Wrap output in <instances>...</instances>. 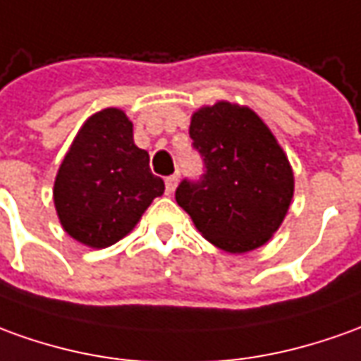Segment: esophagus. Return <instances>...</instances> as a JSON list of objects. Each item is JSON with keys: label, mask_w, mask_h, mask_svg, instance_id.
Segmentation results:
<instances>
[{"label": "esophagus", "mask_w": 361, "mask_h": 361, "mask_svg": "<svg viewBox=\"0 0 361 361\" xmlns=\"http://www.w3.org/2000/svg\"><path fill=\"white\" fill-rule=\"evenodd\" d=\"M176 185H178V176H166L165 178V188H166V195H173L175 192Z\"/></svg>", "instance_id": "34e87169"}]
</instances>
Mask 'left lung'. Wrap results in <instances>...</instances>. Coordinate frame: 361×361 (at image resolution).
I'll return each mask as SVG.
<instances>
[{
  "label": "left lung",
  "mask_w": 361,
  "mask_h": 361,
  "mask_svg": "<svg viewBox=\"0 0 361 361\" xmlns=\"http://www.w3.org/2000/svg\"><path fill=\"white\" fill-rule=\"evenodd\" d=\"M188 133L206 173L198 183L178 185V206L224 252L265 245L295 192L293 166L273 131L252 108L220 100L196 109Z\"/></svg>",
  "instance_id": "1"
}]
</instances>
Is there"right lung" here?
<instances>
[{
	"instance_id": "1",
	"label": "right lung",
	"mask_w": 361,
	"mask_h": 361,
	"mask_svg": "<svg viewBox=\"0 0 361 361\" xmlns=\"http://www.w3.org/2000/svg\"><path fill=\"white\" fill-rule=\"evenodd\" d=\"M165 183L133 141L126 111L106 108L78 129L54 178L52 200L64 232L94 250L126 238Z\"/></svg>"
}]
</instances>
